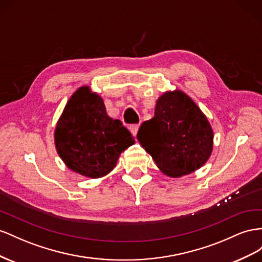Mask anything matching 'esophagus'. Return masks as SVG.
Wrapping results in <instances>:
<instances>
[{"instance_id": "34e87169", "label": "esophagus", "mask_w": 262, "mask_h": 262, "mask_svg": "<svg viewBox=\"0 0 262 262\" xmlns=\"http://www.w3.org/2000/svg\"><path fill=\"white\" fill-rule=\"evenodd\" d=\"M138 129H139V124H133V125L129 126V130L132 132V134H133L134 136L137 135Z\"/></svg>"}]
</instances>
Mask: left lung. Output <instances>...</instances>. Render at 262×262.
I'll return each mask as SVG.
<instances>
[{
	"mask_svg": "<svg viewBox=\"0 0 262 262\" xmlns=\"http://www.w3.org/2000/svg\"><path fill=\"white\" fill-rule=\"evenodd\" d=\"M137 138L162 172L174 178L201 168L213 148L207 118L181 91L160 96L155 116L141 124Z\"/></svg>",
	"mask_w": 262,
	"mask_h": 262,
	"instance_id": "obj_1",
	"label": "left lung"
}]
</instances>
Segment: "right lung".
Here are the masks:
<instances>
[{"instance_id":"add662e5","label":"right lung","mask_w":262,"mask_h":262,"mask_svg":"<svg viewBox=\"0 0 262 262\" xmlns=\"http://www.w3.org/2000/svg\"><path fill=\"white\" fill-rule=\"evenodd\" d=\"M55 140L67 167L93 179L111 172L119 155L135 141L119 119L106 114L100 96L86 86L80 88L67 103Z\"/></svg>"}]
</instances>
